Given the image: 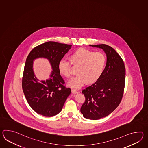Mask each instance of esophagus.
Instances as JSON below:
<instances>
[{"label": "esophagus", "mask_w": 148, "mask_h": 148, "mask_svg": "<svg viewBox=\"0 0 148 148\" xmlns=\"http://www.w3.org/2000/svg\"><path fill=\"white\" fill-rule=\"evenodd\" d=\"M71 92H72V93H73V94H77V93H78V92L76 90H75V89H73L71 90Z\"/></svg>", "instance_id": "34e87169"}]
</instances>
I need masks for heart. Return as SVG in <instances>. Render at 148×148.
<instances>
[{
    "label": "heart",
    "mask_w": 148,
    "mask_h": 148,
    "mask_svg": "<svg viewBox=\"0 0 148 148\" xmlns=\"http://www.w3.org/2000/svg\"><path fill=\"white\" fill-rule=\"evenodd\" d=\"M70 61L66 58L61 59L58 64L60 73L69 78L71 75V63L79 66L77 73L69 82L72 88L79 89L85 84L93 83L100 78L104 72L107 62V57L103 52H94L85 49L75 51L70 56Z\"/></svg>",
    "instance_id": "1"
}]
</instances>
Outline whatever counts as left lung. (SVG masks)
I'll list each match as a JSON object with an SVG mask.
<instances>
[{
	"mask_svg": "<svg viewBox=\"0 0 148 148\" xmlns=\"http://www.w3.org/2000/svg\"><path fill=\"white\" fill-rule=\"evenodd\" d=\"M90 46L103 49L107 56L106 66L100 78L82 91L86 99L80 112L85 118L96 120L108 116L120 104L125 87V67L113 47L104 44Z\"/></svg>",
	"mask_w": 148,
	"mask_h": 148,
	"instance_id": "left-lung-1",
	"label": "left lung"
}]
</instances>
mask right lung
Segmentation results:
<instances>
[{"label":"right lung","mask_w":148,"mask_h":148,"mask_svg":"<svg viewBox=\"0 0 148 148\" xmlns=\"http://www.w3.org/2000/svg\"><path fill=\"white\" fill-rule=\"evenodd\" d=\"M71 45L49 41L35 47L26 60L22 77V88L28 104L36 113L44 116L57 115L62 110L71 89L64 86L58 64ZM38 57L49 60L53 71L51 78L38 82L32 70V62Z\"/></svg>","instance_id":"add662e5"}]
</instances>
